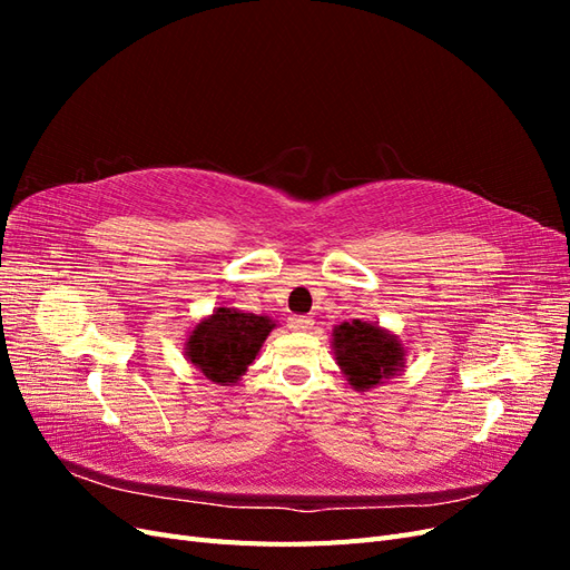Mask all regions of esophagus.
I'll use <instances>...</instances> for the list:
<instances>
[{
    "label": "esophagus",
    "mask_w": 570,
    "mask_h": 570,
    "mask_svg": "<svg viewBox=\"0 0 570 570\" xmlns=\"http://www.w3.org/2000/svg\"><path fill=\"white\" fill-rule=\"evenodd\" d=\"M289 327H292V331H297V333H306V331H312V327H314V318L312 316H292Z\"/></svg>",
    "instance_id": "1"
}]
</instances>
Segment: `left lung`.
Listing matches in <instances>:
<instances>
[{"instance_id": "left-lung-1", "label": "left lung", "mask_w": 570, "mask_h": 570, "mask_svg": "<svg viewBox=\"0 0 570 570\" xmlns=\"http://www.w3.org/2000/svg\"><path fill=\"white\" fill-rule=\"evenodd\" d=\"M333 354L344 381L356 392L385 385L406 368V347L387 327L371 321H344L333 327Z\"/></svg>"}]
</instances>
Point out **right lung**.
<instances>
[{"label": "right lung", "instance_id": "add662e5", "mask_svg": "<svg viewBox=\"0 0 570 570\" xmlns=\"http://www.w3.org/2000/svg\"><path fill=\"white\" fill-rule=\"evenodd\" d=\"M278 325L271 316L218 306L195 323L185 337V358L218 385H235L247 375L258 350Z\"/></svg>", "mask_w": 570, "mask_h": 570}]
</instances>
